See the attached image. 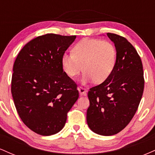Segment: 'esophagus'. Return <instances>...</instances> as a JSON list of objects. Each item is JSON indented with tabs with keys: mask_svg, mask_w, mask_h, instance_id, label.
I'll list each match as a JSON object with an SVG mask.
<instances>
[{
	"mask_svg": "<svg viewBox=\"0 0 155 155\" xmlns=\"http://www.w3.org/2000/svg\"><path fill=\"white\" fill-rule=\"evenodd\" d=\"M78 90H79L80 95H87V90L82 87H78Z\"/></svg>",
	"mask_w": 155,
	"mask_h": 155,
	"instance_id": "1",
	"label": "esophagus"
}]
</instances>
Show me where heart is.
Instances as JSON below:
<instances>
[{
	"label": "heart",
	"mask_w": 155,
	"mask_h": 155,
	"mask_svg": "<svg viewBox=\"0 0 155 155\" xmlns=\"http://www.w3.org/2000/svg\"><path fill=\"white\" fill-rule=\"evenodd\" d=\"M117 60V49L111 42L87 38L74 45L72 54L65 53L62 56L61 65L69 77L74 78L83 69L82 83L94 81L101 84L111 75Z\"/></svg>",
	"instance_id": "heart-1"
}]
</instances>
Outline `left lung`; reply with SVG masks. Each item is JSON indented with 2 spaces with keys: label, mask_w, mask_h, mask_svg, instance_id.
Instances as JSON below:
<instances>
[{
  "label": "left lung",
  "mask_w": 155,
  "mask_h": 155,
  "mask_svg": "<svg viewBox=\"0 0 155 155\" xmlns=\"http://www.w3.org/2000/svg\"><path fill=\"white\" fill-rule=\"evenodd\" d=\"M117 51L116 66L109 78L90 89L87 122L94 133L112 136L130 122L139 106L144 88L143 65L128 41L108 33Z\"/></svg>",
  "instance_id": "1"
}]
</instances>
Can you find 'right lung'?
I'll return each mask as SVG.
<instances>
[{
	"mask_svg": "<svg viewBox=\"0 0 155 155\" xmlns=\"http://www.w3.org/2000/svg\"><path fill=\"white\" fill-rule=\"evenodd\" d=\"M76 35H40L16 58L12 94L17 113L28 128L41 136L60 132L79 98L75 81L63 71L62 56Z\"/></svg>",
	"mask_w": 155,
	"mask_h": 155,
	"instance_id": "add662e5",
	"label": "right lung"
}]
</instances>
